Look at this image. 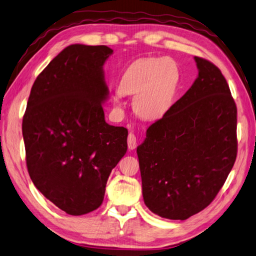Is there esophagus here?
Instances as JSON below:
<instances>
[{
  "instance_id": "1",
  "label": "esophagus",
  "mask_w": 256,
  "mask_h": 256,
  "mask_svg": "<svg viewBox=\"0 0 256 256\" xmlns=\"http://www.w3.org/2000/svg\"><path fill=\"white\" fill-rule=\"evenodd\" d=\"M128 145L130 150H134L136 146V136L133 133H130L128 136Z\"/></svg>"
}]
</instances>
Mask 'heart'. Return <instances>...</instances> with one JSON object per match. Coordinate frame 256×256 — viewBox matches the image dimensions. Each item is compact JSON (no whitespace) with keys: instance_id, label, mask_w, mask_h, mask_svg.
I'll use <instances>...</instances> for the list:
<instances>
[{"instance_id":"heart-1","label":"heart","mask_w":256,"mask_h":256,"mask_svg":"<svg viewBox=\"0 0 256 256\" xmlns=\"http://www.w3.org/2000/svg\"><path fill=\"white\" fill-rule=\"evenodd\" d=\"M179 84L177 62L170 57H146L133 62L118 81L113 104L121 108L120 94L133 96V110L148 121L160 120L170 110Z\"/></svg>"}]
</instances>
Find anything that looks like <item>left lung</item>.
I'll use <instances>...</instances> for the list:
<instances>
[{"label": "left lung", "mask_w": 256, "mask_h": 256, "mask_svg": "<svg viewBox=\"0 0 256 256\" xmlns=\"http://www.w3.org/2000/svg\"><path fill=\"white\" fill-rule=\"evenodd\" d=\"M194 62V82L136 148L144 202L170 220L208 206L236 158V106L229 86L214 64Z\"/></svg>", "instance_id": "left-lung-1"}]
</instances>
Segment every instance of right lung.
Masks as SVG:
<instances>
[{
	"label": "right lung",
	"instance_id": "1",
	"mask_svg": "<svg viewBox=\"0 0 256 256\" xmlns=\"http://www.w3.org/2000/svg\"><path fill=\"white\" fill-rule=\"evenodd\" d=\"M108 46L74 44L48 64L32 86L23 118L32 182L72 216L99 208L114 167L128 150V130L104 120Z\"/></svg>",
	"mask_w": 256,
	"mask_h": 256
}]
</instances>
